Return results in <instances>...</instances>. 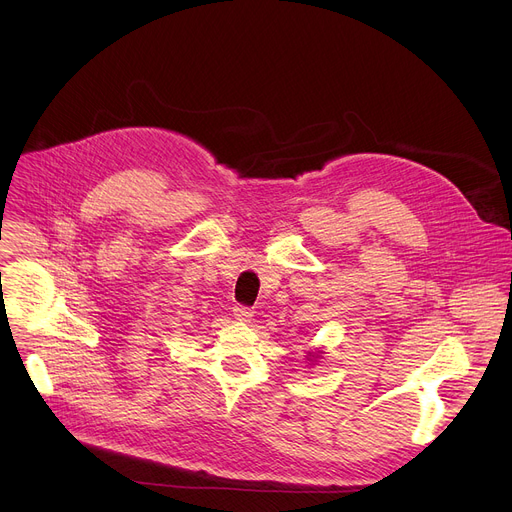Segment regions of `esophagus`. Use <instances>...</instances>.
<instances>
[{
  "instance_id": "obj_1",
  "label": "esophagus",
  "mask_w": 512,
  "mask_h": 512,
  "mask_svg": "<svg viewBox=\"0 0 512 512\" xmlns=\"http://www.w3.org/2000/svg\"><path fill=\"white\" fill-rule=\"evenodd\" d=\"M233 314H235V318L237 320H243V322H249L251 320V316H253V310L249 308V306H243V304H237L235 308H233Z\"/></svg>"
}]
</instances>
